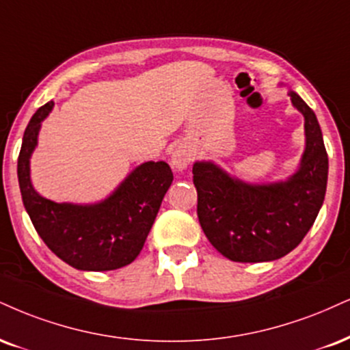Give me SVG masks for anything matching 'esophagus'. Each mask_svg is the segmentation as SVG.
Returning a JSON list of instances; mask_svg holds the SVG:
<instances>
[{
  "instance_id": "34e87169",
  "label": "esophagus",
  "mask_w": 350,
  "mask_h": 350,
  "mask_svg": "<svg viewBox=\"0 0 350 350\" xmlns=\"http://www.w3.org/2000/svg\"><path fill=\"white\" fill-rule=\"evenodd\" d=\"M189 163H191V153H189V150L186 146H176L174 151H172L171 154V164L176 167V170L183 171L186 170L189 166Z\"/></svg>"
}]
</instances>
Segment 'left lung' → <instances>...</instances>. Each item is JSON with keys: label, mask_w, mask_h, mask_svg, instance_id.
Returning a JSON list of instances; mask_svg holds the SVG:
<instances>
[{"label": "left lung", "mask_w": 350, "mask_h": 350, "mask_svg": "<svg viewBox=\"0 0 350 350\" xmlns=\"http://www.w3.org/2000/svg\"><path fill=\"white\" fill-rule=\"evenodd\" d=\"M293 106L305 116L306 150L287 183L250 186L212 163L192 167L197 217L205 237L234 262H266L295 250L317 220L327 184V153L317 116L297 92Z\"/></svg>", "instance_id": "8db88e82"}]
</instances>
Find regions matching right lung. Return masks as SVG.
Here are the masks:
<instances>
[{"mask_svg": "<svg viewBox=\"0 0 350 350\" xmlns=\"http://www.w3.org/2000/svg\"><path fill=\"white\" fill-rule=\"evenodd\" d=\"M53 103L37 109L18 158L21 196L31 221L49 250L79 271H113L140 254L145 239L172 183V171L164 161L138 166L122 186L98 205L55 204L33 191L29 178V158L37 145L40 122Z\"/></svg>", "mask_w": 350, "mask_h": 350, "instance_id": "obj_1", "label": "right lung"}]
</instances>
